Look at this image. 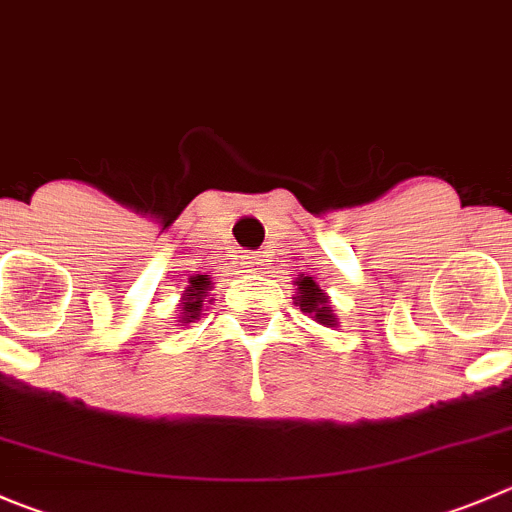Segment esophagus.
Listing matches in <instances>:
<instances>
[{"mask_svg":"<svg viewBox=\"0 0 512 512\" xmlns=\"http://www.w3.org/2000/svg\"><path fill=\"white\" fill-rule=\"evenodd\" d=\"M238 266H241L246 274H256V271L264 266V259H261L259 251H248V253H243L241 261H238Z\"/></svg>","mask_w":512,"mask_h":512,"instance_id":"1","label":"esophagus"}]
</instances>
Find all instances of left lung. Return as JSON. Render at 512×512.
I'll return each mask as SVG.
<instances>
[{
  "mask_svg": "<svg viewBox=\"0 0 512 512\" xmlns=\"http://www.w3.org/2000/svg\"><path fill=\"white\" fill-rule=\"evenodd\" d=\"M294 286H296L294 304L299 306L306 316H311V319L321 326H337L339 324L337 316H334L332 304H329V296H326V291L316 284L314 276L301 274L299 279L294 281Z\"/></svg>",
  "mask_w": 512,
  "mask_h": 512,
  "instance_id": "obj_1",
  "label": "left lung"
}]
</instances>
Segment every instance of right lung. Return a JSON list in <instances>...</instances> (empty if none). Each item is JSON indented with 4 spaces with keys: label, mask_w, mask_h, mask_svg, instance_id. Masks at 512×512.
<instances>
[{
    "label": "right lung",
    "mask_w": 512,
    "mask_h": 512,
    "mask_svg": "<svg viewBox=\"0 0 512 512\" xmlns=\"http://www.w3.org/2000/svg\"><path fill=\"white\" fill-rule=\"evenodd\" d=\"M213 284L208 276H191V281H188L186 286V294L180 296V304H178V321L180 326L191 324V321H196L198 316H201V311L206 309V296L211 294ZM213 299H208V304H211Z\"/></svg>",
    "instance_id": "right-lung-1"
}]
</instances>
